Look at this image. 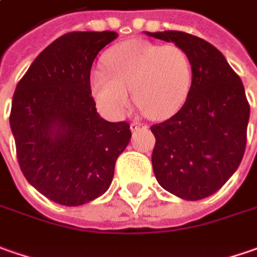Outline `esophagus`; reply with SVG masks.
Returning a JSON list of instances; mask_svg holds the SVG:
<instances>
[{
  "label": "esophagus",
  "mask_w": 257,
  "mask_h": 257,
  "mask_svg": "<svg viewBox=\"0 0 257 257\" xmlns=\"http://www.w3.org/2000/svg\"><path fill=\"white\" fill-rule=\"evenodd\" d=\"M148 129V125L147 123H141L140 120H134V122H131V131L132 132H135V131H138V129Z\"/></svg>",
  "instance_id": "esophagus-1"
}]
</instances>
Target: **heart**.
<instances>
[{"mask_svg":"<svg viewBox=\"0 0 257 257\" xmlns=\"http://www.w3.org/2000/svg\"><path fill=\"white\" fill-rule=\"evenodd\" d=\"M193 84V63L180 47L128 40L105 56V70L92 74V93L107 116L119 119L134 99L150 116L167 119L185 103Z\"/></svg>","mask_w":257,"mask_h":257,"instance_id":"obj_1","label":"heart"}]
</instances>
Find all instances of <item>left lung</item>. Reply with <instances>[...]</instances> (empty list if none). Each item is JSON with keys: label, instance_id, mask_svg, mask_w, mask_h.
Here are the masks:
<instances>
[{"label": "left lung", "instance_id": "obj_1", "mask_svg": "<svg viewBox=\"0 0 257 257\" xmlns=\"http://www.w3.org/2000/svg\"><path fill=\"white\" fill-rule=\"evenodd\" d=\"M147 34L183 47L193 63V84L183 107L151 126L155 178L180 198H206L226 184L246 150L250 106L244 87L206 40L184 31Z\"/></svg>", "mask_w": 257, "mask_h": 257}]
</instances>
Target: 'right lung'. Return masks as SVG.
I'll return each instance as SVG.
<instances>
[{
	"instance_id": "right-lung-1",
	"label": "right lung",
	"mask_w": 257,
	"mask_h": 257,
	"mask_svg": "<svg viewBox=\"0 0 257 257\" xmlns=\"http://www.w3.org/2000/svg\"><path fill=\"white\" fill-rule=\"evenodd\" d=\"M113 31H72L36 57L13 96L10 125L27 181L51 201L80 206L112 183L131 140L126 120L96 112L90 69Z\"/></svg>"
}]
</instances>
